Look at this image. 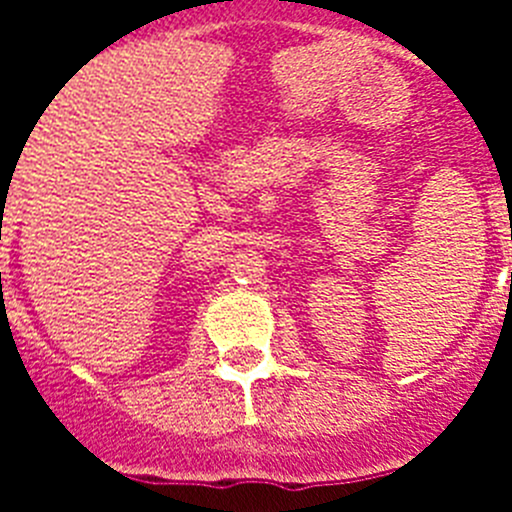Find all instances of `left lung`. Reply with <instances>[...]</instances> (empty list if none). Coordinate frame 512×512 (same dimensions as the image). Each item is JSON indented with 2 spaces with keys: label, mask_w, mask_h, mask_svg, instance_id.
Wrapping results in <instances>:
<instances>
[{
  "label": "left lung",
  "mask_w": 512,
  "mask_h": 512,
  "mask_svg": "<svg viewBox=\"0 0 512 512\" xmlns=\"http://www.w3.org/2000/svg\"><path fill=\"white\" fill-rule=\"evenodd\" d=\"M510 284H512V271H510Z\"/></svg>",
  "instance_id": "8db88e82"
}]
</instances>
